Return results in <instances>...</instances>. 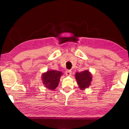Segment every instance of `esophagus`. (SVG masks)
Here are the masks:
<instances>
[{
  "instance_id": "obj_1",
  "label": "esophagus",
  "mask_w": 129,
  "mask_h": 129,
  "mask_svg": "<svg viewBox=\"0 0 129 129\" xmlns=\"http://www.w3.org/2000/svg\"><path fill=\"white\" fill-rule=\"evenodd\" d=\"M72 74V72L70 70H67L66 72H65V74L68 76H70Z\"/></svg>"
}]
</instances>
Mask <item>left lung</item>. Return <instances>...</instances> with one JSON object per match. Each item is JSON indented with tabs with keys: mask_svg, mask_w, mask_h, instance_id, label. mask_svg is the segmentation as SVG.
I'll list each match as a JSON object with an SVG mask.
<instances>
[{
	"mask_svg": "<svg viewBox=\"0 0 129 129\" xmlns=\"http://www.w3.org/2000/svg\"><path fill=\"white\" fill-rule=\"evenodd\" d=\"M75 79L77 81L79 88L84 90L88 87L92 81V75L88 70L83 71L75 74Z\"/></svg>",
	"mask_w": 129,
	"mask_h": 129,
	"instance_id": "obj_1",
	"label": "left lung"
}]
</instances>
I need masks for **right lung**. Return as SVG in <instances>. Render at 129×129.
I'll list each match as a JSON object with an SVG mask.
<instances>
[{
	"label": "right lung",
	"instance_id": "obj_1",
	"mask_svg": "<svg viewBox=\"0 0 129 129\" xmlns=\"http://www.w3.org/2000/svg\"><path fill=\"white\" fill-rule=\"evenodd\" d=\"M61 72L57 70H49L42 75L43 83L44 86L50 90L55 89L59 85L60 78L62 75Z\"/></svg>",
	"mask_w": 129,
	"mask_h": 129
}]
</instances>
